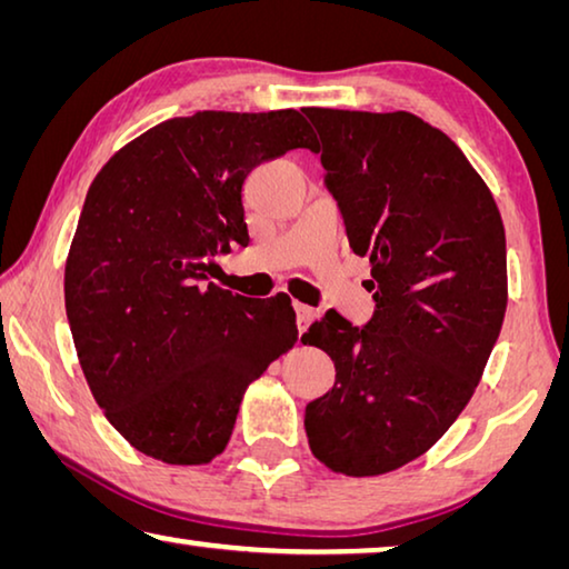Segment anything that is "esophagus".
I'll list each match as a JSON object with an SVG mask.
<instances>
[{"label":"esophagus","mask_w":569,"mask_h":569,"mask_svg":"<svg viewBox=\"0 0 569 569\" xmlns=\"http://www.w3.org/2000/svg\"><path fill=\"white\" fill-rule=\"evenodd\" d=\"M296 317H299V329L303 333L311 327L313 319H317V309H311V306H306V303H296Z\"/></svg>","instance_id":"34e87169"}]
</instances>
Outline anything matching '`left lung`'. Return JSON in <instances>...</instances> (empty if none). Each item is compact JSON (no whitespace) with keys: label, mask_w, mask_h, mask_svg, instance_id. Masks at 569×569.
I'll list each match as a JSON object with an SVG mask.
<instances>
[{"label":"left lung","mask_w":569,"mask_h":569,"mask_svg":"<svg viewBox=\"0 0 569 569\" xmlns=\"http://www.w3.org/2000/svg\"><path fill=\"white\" fill-rule=\"evenodd\" d=\"M303 113L375 291L365 327L329 309L303 333L337 367L303 426L331 471L377 476L426 453L471 400L507 311V236L463 151L418 116Z\"/></svg>","instance_id":"8db88e82"}]
</instances>
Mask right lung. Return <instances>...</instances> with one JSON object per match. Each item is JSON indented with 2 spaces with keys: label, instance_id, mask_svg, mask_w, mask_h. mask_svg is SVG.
I'll return each mask as SVG.
<instances>
[{
  "label": "right lung",
  "instance_id": "right-lung-1",
  "mask_svg": "<svg viewBox=\"0 0 569 569\" xmlns=\"http://www.w3.org/2000/svg\"><path fill=\"white\" fill-rule=\"evenodd\" d=\"M317 149L301 111H197L113 154L88 189L66 311L96 402L157 461L220 456L248 385L299 339L286 293L252 301L207 281L250 242L242 184L260 161Z\"/></svg>",
  "mask_w": 569,
  "mask_h": 569
}]
</instances>
